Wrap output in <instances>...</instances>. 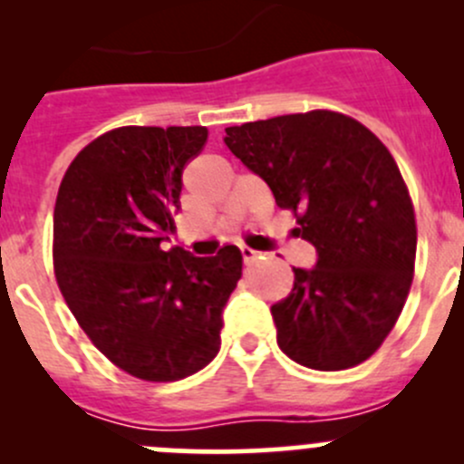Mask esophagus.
Returning <instances> with one entry per match:
<instances>
[{"label":"esophagus","instance_id":"1","mask_svg":"<svg viewBox=\"0 0 464 464\" xmlns=\"http://www.w3.org/2000/svg\"><path fill=\"white\" fill-rule=\"evenodd\" d=\"M240 254H242V260H245V262H254L256 258H258V251H254L251 246H246V245L240 246Z\"/></svg>","mask_w":464,"mask_h":464}]
</instances>
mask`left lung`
<instances>
[{
  "mask_svg": "<svg viewBox=\"0 0 464 464\" xmlns=\"http://www.w3.org/2000/svg\"><path fill=\"white\" fill-rule=\"evenodd\" d=\"M224 143L319 254L271 307L280 350L314 371L366 362L400 319L415 271V210L392 154L332 110L233 125Z\"/></svg>",
  "mask_w": 464,
  "mask_h": 464,
  "instance_id": "1",
  "label": "left lung"
}]
</instances>
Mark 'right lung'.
I'll return each instance as SVG.
<instances>
[{
  "label": "right lung",
  "mask_w": 464,
  "mask_h": 464,
  "mask_svg": "<svg viewBox=\"0 0 464 464\" xmlns=\"http://www.w3.org/2000/svg\"><path fill=\"white\" fill-rule=\"evenodd\" d=\"M206 141L202 125H125L85 145L60 181V292L89 341L143 382H177L213 362L222 310L242 276L233 245L213 258L161 246L177 228L181 172Z\"/></svg>",
  "instance_id": "obj_1"
}]
</instances>
